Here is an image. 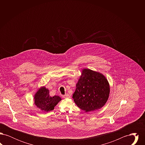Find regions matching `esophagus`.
I'll return each mask as SVG.
<instances>
[{
  "label": "esophagus",
  "mask_w": 145,
  "mask_h": 145,
  "mask_svg": "<svg viewBox=\"0 0 145 145\" xmlns=\"http://www.w3.org/2000/svg\"><path fill=\"white\" fill-rule=\"evenodd\" d=\"M62 98H69V95L68 94H66L65 95H62Z\"/></svg>",
  "instance_id": "1"
}]
</instances>
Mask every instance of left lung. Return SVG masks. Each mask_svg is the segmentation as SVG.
I'll return each instance as SVG.
<instances>
[{"instance_id": "1", "label": "left lung", "mask_w": 145, "mask_h": 145, "mask_svg": "<svg viewBox=\"0 0 145 145\" xmlns=\"http://www.w3.org/2000/svg\"><path fill=\"white\" fill-rule=\"evenodd\" d=\"M109 92V83L103 75L91 69H84L72 97L80 109L89 112L103 106Z\"/></svg>"}]
</instances>
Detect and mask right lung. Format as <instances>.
<instances>
[{"mask_svg": "<svg viewBox=\"0 0 145 145\" xmlns=\"http://www.w3.org/2000/svg\"><path fill=\"white\" fill-rule=\"evenodd\" d=\"M35 105L44 112L53 110L54 107L61 100L57 96H49V90L43 87L39 90L34 97Z\"/></svg>", "mask_w": 145, "mask_h": 145, "instance_id": "1", "label": "right lung"}]
</instances>
